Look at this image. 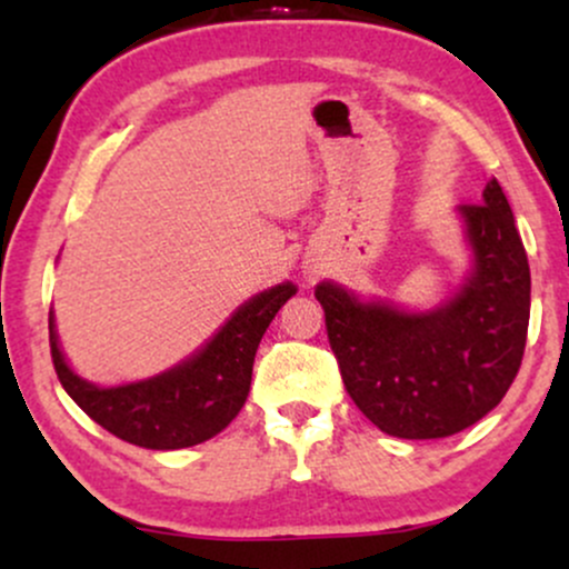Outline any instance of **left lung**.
I'll return each instance as SVG.
<instances>
[{"label":"left lung","mask_w":569,"mask_h":569,"mask_svg":"<svg viewBox=\"0 0 569 569\" xmlns=\"http://www.w3.org/2000/svg\"><path fill=\"white\" fill-rule=\"evenodd\" d=\"M468 270L439 305L415 310L316 286L345 388L382 433L443 439L492 411L521 367L530 323V264L498 181L457 206Z\"/></svg>","instance_id":"8db88e82"}]
</instances>
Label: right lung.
Here are the masks:
<instances>
[{
	"label": "right lung",
	"instance_id": "add662e5",
	"mask_svg": "<svg viewBox=\"0 0 569 569\" xmlns=\"http://www.w3.org/2000/svg\"><path fill=\"white\" fill-rule=\"evenodd\" d=\"M297 293L291 280L253 293L192 356L147 380L96 385L71 369L50 310V352L71 401L117 439L143 449H184L221 433L243 409L253 356L276 312Z\"/></svg>",
	"mask_w": 569,
	"mask_h": 569
}]
</instances>
